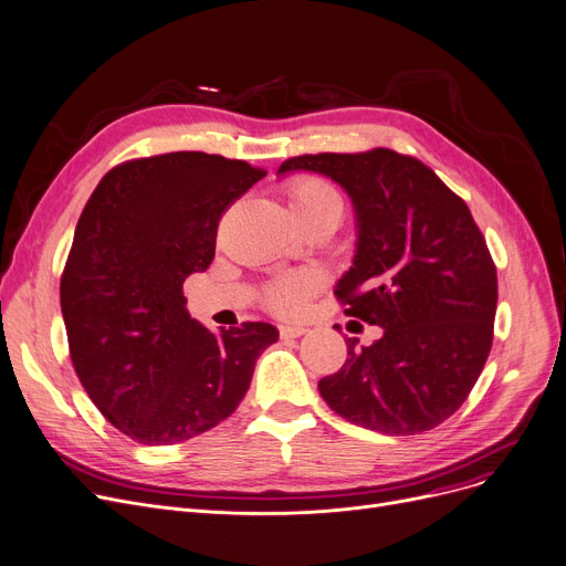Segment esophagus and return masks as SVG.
Returning a JSON list of instances; mask_svg holds the SVG:
<instances>
[{"instance_id": "obj_1", "label": "esophagus", "mask_w": 566, "mask_h": 566, "mask_svg": "<svg viewBox=\"0 0 566 566\" xmlns=\"http://www.w3.org/2000/svg\"><path fill=\"white\" fill-rule=\"evenodd\" d=\"M279 332H281V338H283V340H292V338L304 336L308 329H306L304 325H281Z\"/></svg>"}]
</instances>
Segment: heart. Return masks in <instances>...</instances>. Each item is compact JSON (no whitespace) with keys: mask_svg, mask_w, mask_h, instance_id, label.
<instances>
[{"mask_svg":"<svg viewBox=\"0 0 566 566\" xmlns=\"http://www.w3.org/2000/svg\"><path fill=\"white\" fill-rule=\"evenodd\" d=\"M285 196H287V205L294 221L311 217V213H317V211H329V209L343 211V200H340V193L336 191V186L317 175L292 177L285 186ZM319 283L322 279L317 272H313V269L283 274L272 279L262 287V302L276 315H297L304 311L306 302L319 287Z\"/></svg>","mask_w":566,"mask_h":566,"instance_id":"1","label":"heart"}]
</instances>
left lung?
<instances>
[{"mask_svg":"<svg viewBox=\"0 0 566 566\" xmlns=\"http://www.w3.org/2000/svg\"><path fill=\"white\" fill-rule=\"evenodd\" d=\"M311 170L355 202L359 244L338 281L345 315L385 329L317 382L343 419L387 436H417L459 410L489 359L497 272L463 198L394 149L304 154L279 172Z\"/></svg>","mask_w":566,"mask_h":566,"instance_id":"8db88e82","label":"left lung"}]
</instances>
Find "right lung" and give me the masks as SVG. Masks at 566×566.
<instances>
[{"instance_id":"right-lung-1","label":"right lung","mask_w":566,"mask_h":566,"mask_svg":"<svg viewBox=\"0 0 566 566\" xmlns=\"http://www.w3.org/2000/svg\"><path fill=\"white\" fill-rule=\"evenodd\" d=\"M264 175L205 151L130 158L80 213L60 283L69 355L130 440L177 444L228 419L279 338L266 322L211 334L184 297V281L217 253L221 217Z\"/></svg>"}]
</instances>
